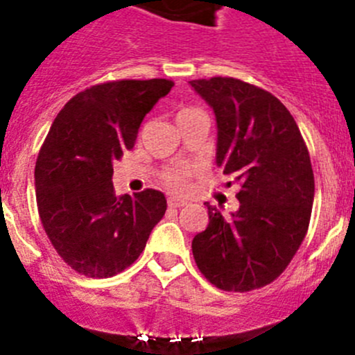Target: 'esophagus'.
I'll list each match as a JSON object with an SVG mask.
<instances>
[{
	"label": "esophagus",
	"instance_id": "1",
	"mask_svg": "<svg viewBox=\"0 0 355 355\" xmlns=\"http://www.w3.org/2000/svg\"><path fill=\"white\" fill-rule=\"evenodd\" d=\"M184 205H187V201L185 200H180V198H168V207L180 208L184 207Z\"/></svg>",
	"mask_w": 355,
	"mask_h": 355
}]
</instances>
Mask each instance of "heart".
<instances>
[{"label":"heart","instance_id":"heart-1","mask_svg":"<svg viewBox=\"0 0 355 355\" xmlns=\"http://www.w3.org/2000/svg\"><path fill=\"white\" fill-rule=\"evenodd\" d=\"M196 108H182L180 112L177 114L178 115H184L189 114V112H194ZM191 175V168L187 166H173V168H168L164 173H162V182L166 187H170L171 191H184L185 185H187V178Z\"/></svg>","mask_w":355,"mask_h":355}]
</instances>
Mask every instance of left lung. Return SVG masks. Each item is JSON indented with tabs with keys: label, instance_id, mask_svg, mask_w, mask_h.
<instances>
[{
	"label": "left lung",
	"instance_id": "obj_1",
	"mask_svg": "<svg viewBox=\"0 0 355 355\" xmlns=\"http://www.w3.org/2000/svg\"><path fill=\"white\" fill-rule=\"evenodd\" d=\"M217 119V164L240 182L238 211L208 207L193 256L208 282L247 293L282 275L312 215L313 170L300 128L271 92L231 77L191 80ZM231 185V182H230Z\"/></svg>",
	"mask_w": 355,
	"mask_h": 355
}]
</instances>
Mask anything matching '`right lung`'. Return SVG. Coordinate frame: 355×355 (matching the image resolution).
<instances>
[{"label": "right lung", "instance_id": "right-lung-1", "mask_svg": "<svg viewBox=\"0 0 355 355\" xmlns=\"http://www.w3.org/2000/svg\"><path fill=\"white\" fill-rule=\"evenodd\" d=\"M173 82L115 80L73 96L35 166L38 214L59 256L77 273L108 278L131 266L166 211L161 191L115 196L114 162L135 147L141 121Z\"/></svg>", "mask_w": 355, "mask_h": 355}]
</instances>
